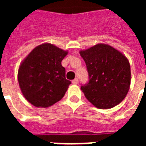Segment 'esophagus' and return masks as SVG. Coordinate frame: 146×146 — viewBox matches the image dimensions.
<instances>
[{"instance_id": "obj_1", "label": "esophagus", "mask_w": 146, "mask_h": 146, "mask_svg": "<svg viewBox=\"0 0 146 146\" xmlns=\"http://www.w3.org/2000/svg\"><path fill=\"white\" fill-rule=\"evenodd\" d=\"M78 82H79V80H78V79H77V78H75V79L73 80V81H72V83H73V84H78Z\"/></svg>"}]
</instances>
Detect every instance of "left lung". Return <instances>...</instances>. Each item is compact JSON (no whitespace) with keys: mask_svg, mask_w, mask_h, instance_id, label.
I'll return each mask as SVG.
<instances>
[{"mask_svg":"<svg viewBox=\"0 0 146 146\" xmlns=\"http://www.w3.org/2000/svg\"><path fill=\"white\" fill-rule=\"evenodd\" d=\"M89 81L80 87L86 98L98 109H110L124 99L131 85V66L125 55L106 44L80 51Z\"/></svg>","mask_w":146,"mask_h":146,"instance_id":"1","label":"left lung"}]
</instances>
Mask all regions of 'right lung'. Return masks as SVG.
Wrapping results in <instances>:
<instances>
[{"instance_id": "obj_1", "label": "right lung", "mask_w": 146, "mask_h": 146, "mask_svg": "<svg viewBox=\"0 0 146 146\" xmlns=\"http://www.w3.org/2000/svg\"><path fill=\"white\" fill-rule=\"evenodd\" d=\"M68 51L44 43L33 48L18 71L23 95L36 107L47 108L63 98L71 82L66 79L62 61Z\"/></svg>"}]
</instances>
